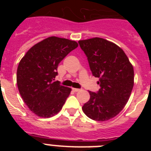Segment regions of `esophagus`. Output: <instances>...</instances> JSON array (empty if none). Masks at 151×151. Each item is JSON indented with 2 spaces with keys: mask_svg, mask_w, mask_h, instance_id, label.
<instances>
[{
  "mask_svg": "<svg viewBox=\"0 0 151 151\" xmlns=\"http://www.w3.org/2000/svg\"><path fill=\"white\" fill-rule=\"evenodd\" d=\"M72 90H73L74 92H78V91L80 90V89H78V88H73V89H72Z\"/></svg>",
  "mask_w": 151,
  "mask_h": 151,
  "instance_id": "obj_1",
  "label": "esophagus"
}]
</instances>
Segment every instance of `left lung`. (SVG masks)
I'll return each mask as SVG.
<instances>
[{
  "instance_id": "obj_1",
  "label": "left lung",
  "mask_w": 151,
  "mask_h": 151,
  "mask_svg": "<svg viewBox=\"0 0 151 151\" xmlns=\"http://www.w3.org/2000/svg\"><path fill=\"white\" fill-rule=\"evenodd\" d=\"M94 76L99 78L97 92L89 91L90 100L82 106L93 120L106 121L115 117L125 106L134 85V69L123 50L104 38L78 41Z\"/></svg>"
}]
</instances>
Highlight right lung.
Segmentation results:
<instances>
[{"label":"right lung","instance_id":"1","mask_svg":"<svg viewBox=\"0 0 151 151\" xmlns=\"http://www.w3.org/2000/svg\"><path fill=\"white\" fill-rule=\"evenodd\" d=\"M77 47L75 41L52 36L35 45L19 63V91L29 110L38 116L56 115L69 97L71 88L54 78L60 63Z\"/></svg>","mask_w":151,"mask_h":151}]
</instances>
